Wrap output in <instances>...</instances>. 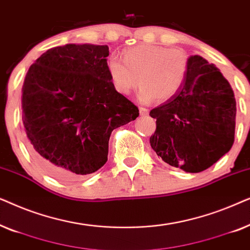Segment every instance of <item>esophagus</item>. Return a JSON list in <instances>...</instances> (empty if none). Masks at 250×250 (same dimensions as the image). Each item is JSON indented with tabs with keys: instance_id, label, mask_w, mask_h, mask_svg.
<instances>
[{
	"instance_id": "obj_1",
	"label": "esophagus",
	"mask_w": 250,
	"mask_h": 250,
	"mask_svg": "<svg viewBox=\"0 0 250 250\" xmlns=\"http://www.w3.org/2000/svg\"><path fill=\"white\" fill-rule=\"evenodd\" d=\"M140 115L141 116H146V115H148V112H149V110L146 108H143V107H140Z\"/></svg>"
}]
</instances>
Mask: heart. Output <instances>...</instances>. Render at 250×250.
<instances>
[{
	"instance_id": "heart-1",
	"label": "heart",
	"mask_w": 250,
	"mask_h": 250,
	"mask_svg": "<svg viewBox=\"0 0 250 250\" xmlns=\"http://www.w3.org/2000/svg\"><path fill=\"white\" fill-rule=\"evenodd\" d=\"M188 69L189 60L183 51L149 44L126 50L124 60L115 53L107 59V71L115 90L129 94L140 81L139 99L143 104L174 97L182 87Z\"/></svg>"
}]
</instances>
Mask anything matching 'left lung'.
Listing matches in <instances>:
<instances>
[{"label": "left lung", "mask_w": 250, "mask_h": 250, "mask_svg": "<svg viewBox=\"0 0 250 250\" xmlns=\"http://www.w3.org/2000/svg\"><path fill=\"white\" fill-rule=\"evenodd\" d=\"M188 60L182 87L150 111L157 125L150 146L168 165L199 173L230 151L237 104L230 83L214 63L200 56Z\"/></svg>", "instance_id": "left-lung-1"}]
</instances>
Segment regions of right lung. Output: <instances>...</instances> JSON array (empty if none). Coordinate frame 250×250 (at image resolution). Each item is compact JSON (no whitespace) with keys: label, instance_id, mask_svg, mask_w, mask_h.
Wrapping results in <instances>:
<instances>
[{"label":"right lung","instance_id":"add662e5","mask_svg":"<svg viewBox=\"0 0 250 250\" xmlns=\"http://www.w3.org/2000/svg\"><path fill=\"white\" fill-rule=\"evenodd\" d=\"M108 45L66 44L47 50L27 71L22 122L36 163L57 179L101 168L115 128L134 121L136 105L112 86Z\"/></svg>","mask_w":250,"mask_h":250}]
</instances>
